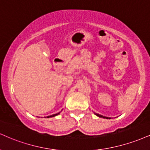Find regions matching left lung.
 <instances>
[{
	"instance_id": "8db88e82",
	"label": "left lung",
	"mask_w": 150,
	"mask_h": 150,
	"mask_svg": "<svg viewBox=\"0 0 150 150\" xmlns=\"http://www.w3.org/2000/svg\"><path fill=\"white\" fill-rule=\"evenodd\" d=\"M94 114L96 115V116H98V117H102V118H104V119H110V117H104V116H103V115H99V114H97V113H95L94 112Z\"/></svg>"
}]
</instances>
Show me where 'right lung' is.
<instances>
[{
    "label": "right lung",
    "mask_w": 150,
    "mask_h": 150,
    "mask_svg": "<svg viewBox=\"0 0 150 150\" xmlns=\"http://www.w3.org/2000/svg\"><path fill=\"white\" fill-rule=\"evenodd\" d=\"M59 114H60V112H59V113H57V114H54V115H50V116H48V117H47V118H50V117H55V116H57V115H58Z\"/></svg>",
    "instance_id": "obj_1"
}]
</instances>
